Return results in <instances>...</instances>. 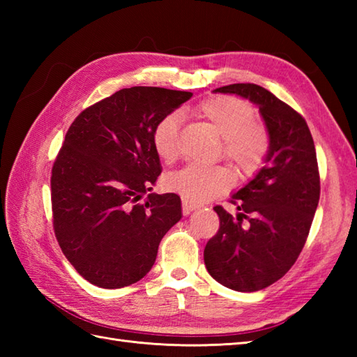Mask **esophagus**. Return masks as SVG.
<instances>
[{"mask_svg": "<svg viewBox=\"0 0 357 357\" xmlns=\"http://www.w3.org/2000/svg\"><path fill=\"white\" fill-rule=\"evenodd\" d=\"M198 207H199L198 202H193V201H188V199L183 198V211H184V215H188V213H190V211L196 210Z\"/></svg>", "mask_w": 357, "mask_h": 357, "instance_id": "obj_1", "label": "esophagus"}]
</instances>
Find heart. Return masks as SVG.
Instances as JSON below:
<instances>
[{"label": "heart", "instance_id": "obj_1", "mask_svg": "<svg viewBox=\"0 0 357 357\" xmlns=\"http://www.w3.org/2000/svg\"><path fill=\"white\" fill-rule=\"evenodd\" d=\"M201 116L222 136V155L239 176H250L268 151L267 130L255 123V112L248 102L233 96H215L199 105ZM181 121L170 113L159 121L153 130V147L164 162H173L181 153ZM231 174L224 167L188 164L165 178L169 190L185 199L204 201L227 192Z\"/></svg>", "mask_w": 357, "mask_h": 357}]
</instances>
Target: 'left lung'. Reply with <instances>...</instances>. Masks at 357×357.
<instances>
[{"mask_svg": "<svg viewBox=\"0 0 357 357\" xmlns=\"http://www.w3.org/2000/svg\"><path fill=\"white\" fill-rule=\"evenodd\" d=\"M213 92L241 96L259 109L268 151L262 169L231 195L236 218L215 207L221 224L204 262L224 287L257 291L282 278L305 245L321 193L314 142L305 119L267 89L230 84Z\"/></svg>", "mask_w": 357, "mask_h": 357, "instance_id": "8db88e82", "label": "left lung"}]
</instances>
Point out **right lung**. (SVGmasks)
<instances>
[{"label": "right lung", "mask_w": 357, "mask_h": 357, "mask_svg": "<svg viewBox=\"0 0 357 357\" xmlns=\"http://www.w3.org/2000/svg\"><path fill=\"white\" fill-rule=\"evenodd\" d=\"M192 96L121 89L79 113L66 133L50 179L53 229L64 256L90 284L138 282L153 267L164 234L183 218L178 195L150 193L162 172L153 130Z\"/></svg>", "instance_id": "right-lung-1"}]
</instances>
